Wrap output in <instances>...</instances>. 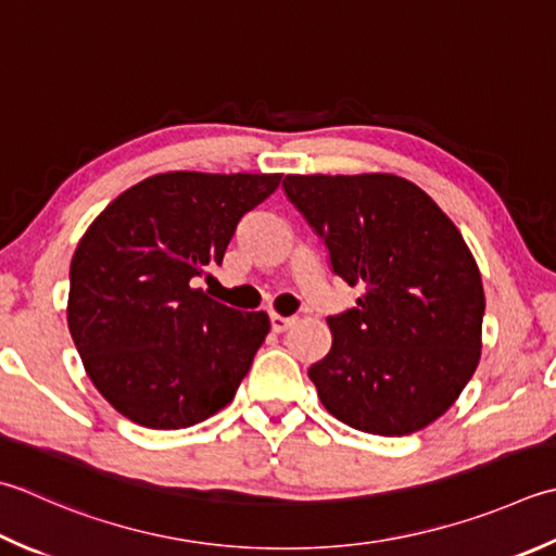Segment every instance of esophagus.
Returning <instances> with one entry per match:
<instances>
[{"label": "esophagus", "instance_id": "34e87169", "mask_svg": "<svg viewBox=\"0 0 556 556\" xmlns=\"http://www.w3.org/2000/svg\"><path fill=\"white\" fill-rule=\"evenodd\" d=\"M269 320H271V330L275 332H285L289 325L296 323V318H291V315H281V313H271Z\"/></svg>", "mask_w": 556, "mask_h": 556}]
</instances>
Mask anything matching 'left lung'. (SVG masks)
Returning <instances> with one entry per match:
<instances>
[{"label":"left lung","mask_w":556,"mask_h":556,"mask_svg":"<svg viewBox=\"0 0 556 556\" xmlns=\"http://www.w3.org/2000/svg\"><path fill=\"white\" fill-rule=\"evenodd\" d=\"M285 192L362 289L330 315L332 346L308 378L346 427L407 437L448 409L480 364L484 289L463 233L393 173L287 176Z\"/></svg>","instance_id":"8db88e82"}]
</instances>
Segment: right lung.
I'll list each match as a JSON object with an SVG mask.
<instances>
[{
  "label": "right lung",
  "instance_id": "right-lung-1",
  "mask_svg": "<svg viewBox=\"0 0 556 556\" xmlns=\"http://www.w3.org/2000/svg\"><path fill=\"white\" fill-rule=\"evenodd\" d=\"M279 173L173 170L141 180L96 216L70 267L67 323L86 374L147 429H185L233 400L269 332L194 289L222 265L243 214Z\"/></svg>",
  "mask_w": 556,
  "mask_h": 556
}]
</instances>
